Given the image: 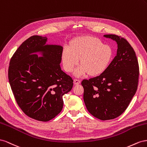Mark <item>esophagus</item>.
<instances>
[{
    "mask_svg": "<svg viewBox=\"0 0 147 147\" xmlns=\"http://www.w3.org/2000/svg\"><path fill=\"white\" fill-rule=\"evenodd\" d=\"M81 81L78 80V79H74V85H78L80 84Z\"/></svg>",
    "mask_w": 147,
    "mask_h": 147,
    "instance_id": "1",
    "label": "esophagus"
}]
</instances>
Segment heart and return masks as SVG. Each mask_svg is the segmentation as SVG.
<instances>
[{
	"label": "heart",
	"mask_w": 147,
	"mask_h": 147,
	"mask_svg": "<svg viewBox=\"0 0 147 147\" xmlns=\"http://www.w3.org/2000/svg\"><path fill=\"white\" fill-rule=\"evenodd\" d=\"M113 57L114 50L110 45L89 36L75 37L70 41L68 48H65L61 53L63 65L68 73L72 72L79 60L81 66L74 72L77 77L87 74L92 77L102 74L110 66Z\"/></svg>",
	"instance_id": "b5f03b06"
}]
</instances>
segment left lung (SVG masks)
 Instances as JSON below:
<instances>
[{"mask_svg": "<svg viewBox=\"0 0 147 147\" xmlns=\"http://www.w3.org/2000/svg\"><path fill=\"white\" fill-rule=\"evenodd\" d=\"M103 36L116 42V56L103 73L84 79L81 84L88 111L105 121L117 118L126 110L137 89L139 67L136 53L126 40L115 34Z\"/></svg>", "mask_w": 147, "mask_h": 147, "instance_id": "1", "label": "left lung"}]
</instances>
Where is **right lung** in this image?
<instances>
[{"instance_id": "1", "label": "right lung", "mask_w": 147, "mask_h": 147, "mask_svg": "<svg viewBox=\"0 0 147 147\" xmlns=\"http://www.w3.org/2000/svg\"><path fill=\"white\" fill-rule=\"evenodd\" d=\"M47 42L46 37H29L16 50L8 68V80L18 106L29 117L44 122L61 112L63 96L73 86L72 78L60 65L63 47Z\"/></svg>"}]
</instances>
